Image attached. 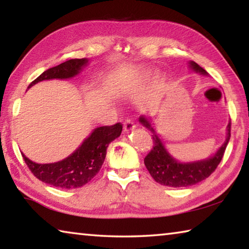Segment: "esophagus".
Listing matches in <instances>:
<instances>
[{
    "label": "esophagus",
    "mask_w": 249,
    "mask_h": 249,
    "mask_svg": "<svg viewBox=\"0 0 249 249\" xmlns=\"http://www.w3.org/2000/svg\"><path fill=\"white\" fill-rule=\"evenodd\" d=\"M123 124H124V130H125V132H129V130H133L135 128L134 122L130 120V119L125 120V122H124Z\"/></svg>",
    "instance_id": "esophagus-1"
}]
</instances>
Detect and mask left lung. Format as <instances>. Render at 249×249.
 <instances>
[{"instance_id":"8db88e82","label":"left lung","mask_w":249,"mask_h":249,"mask_svg":"<svg viewBox=\"0 0 249 249\" xmlns=\"http://www.w3.org/2000/svg\"><path fill=\"white\" fill-rule=\"evenodd\" d=\"M190 68L200 72L202 74H206L208 72L195 61H190ZM141 123L150 129L154 133L153 135V148L146 156L144 159L145 166L147 170L149 171L150 176L153 177L156 182L162 185L174 188H183L190 187V185L201 182L213 174L217 166L220 165L221 160L224 156L226 146L229 144L231 138V122L227 125V136L224 144L221 146L215 155L208 159L200 160V161L181 163L177 161L168 153L165 146L160 141L158 135H156L155 129L151 127L148 119L144 115L140 117Z\"/></svg>"}]
</instances>
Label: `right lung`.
Segmentation results:
<instances>
[{
    "label": "right lung",
    "mask_w": 249,
    "mask_h": 249,
    "mask_svg": "<svg viewBox=\"0 0 249 249\" xmlns=\"http://www.w3.org/2000/svg\"><path fill=\"white\" fill-rule=\"evenodd\" d=\"M88 59H70L56 67L44 71L38 78L29 84L28 89L37 82L50 79H69L77 75ZM121 123L112 126H101L83 141L81 146L69 157L53 163H36L22 154L32 174L43 182L60 189L80 188L93 179L102 167L107 149L122 133Z\"/></svg>",
    "instance_id": "right-lung-1"
}]
</instances>
